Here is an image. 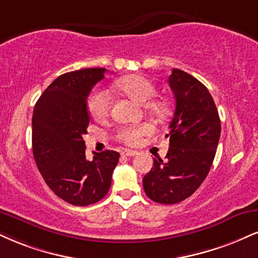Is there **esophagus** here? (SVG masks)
<instances>
[{"label": "esophagus", "instance_id": "obj_1", "mask_svg": "<svg viewBox=\"0 0 258 258\" xmlns=\"http://www.w3.org/2000/svg\"><path fill=\"white\" fill-rule=\"evenodd\" d=\"M137 154H138L137 151H133V150H125V151H122V153H121V155H122V156H127V157L136 156V155H137Z\"/></svg>", "mask_w": 258, "mask_h": 258}]
</instances>
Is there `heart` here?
Segmentation results:
<instances>
[{
  "instance_id": "b5f03b06",
  "label": "heart",
  "mask_w": 258,
  "mask_h": 258,
  "mask_svg": "<svg viewBox=\"0 0 258 258\" xmlns=\"http://www.w3.org/2000/svg\"><path fill=\"white\" fill-rule=\"evenodd\" d=\"M116 86L123 94L137 101L141 104H147L155 96L156 88L151 80L142 76H127L116 82ZM110 99L108 92L103 89H96L90 95L88 101V109L90 115L95 120H103L109 114ZM151 111L156 114H163L166 111V104L161 101L151 102L147 105ZM154 132L151 123H141V125L121 127L116 135V139L123 144L135 147L141 143L142 138Z\"/></svg>"
}]
</instances>
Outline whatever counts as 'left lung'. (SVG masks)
<instances>
[{
	"instance_id": "obj_1",
	"label": "left lung",
	"mask_w": 258,
	"mask_h": 258,
	"mask_svg": "<svg viewBox=\"0 0 258 258\" xmlns=\"http://www.w3.org/2000/svg\"><path fill=\"white\" fill-rule=\"evenodd\" d=\"M168 83L175 98L166 135L169 150L166 161L155 159L143 178L147 196L161 204L179 203L200 187L213 164L221 133L215 102L200 80L173 68Z\"/></svg>"
}]
</instances>
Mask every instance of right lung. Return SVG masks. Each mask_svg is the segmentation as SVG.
<instances>
[{
    "mask_svg": "<svg viewBox=\"0 0 258 258\" xmlns=\"http://www.w3.org/2000/svg\"><path fill=\"white\" fill-rule=\"evenodd\" d=\"M105 68L64 73L52 82L35 105L32 150L37 168L50 190L67 203L86 207L109 191L120 154L105 150L85 156L83 136L88 133V97Z\"/></svg>",
    "mask_w": 258,
    "mask_h": 258,
    "instance_id": "obj_1",
    "label": "right lung"
}]
</instances>
